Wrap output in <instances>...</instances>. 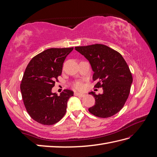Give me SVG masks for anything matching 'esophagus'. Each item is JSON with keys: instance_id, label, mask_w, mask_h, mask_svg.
<instances>
[{"instance_id": "34e87169", "label": "esophagus", "mask_w": 157, "mask_h": 157, "mask_svg": "<svg viewBox=\"0 0 157 157\" xmlns=\"http://www.w3.org/2000/svg\"><path fill=\"white\" fill-rule=\"evenodd\" d=\"M74 94L76 96H79V97H84L85 96V94H83V93H79V92H75Z\"/></svg>"}]
</instances>
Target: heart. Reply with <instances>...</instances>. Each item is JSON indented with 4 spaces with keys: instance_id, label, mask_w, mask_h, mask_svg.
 I'll use <instances>...</instances> for the list:
<instances>
[{
    "instance_id": "obj_1",
    "label": "heart",
    "mask_w": 157,
    "mask_h": 157,
    "mask_svg": "<svg viewBox=\"0 0 157 157\" xmlns=\"http://www.w3.org/2000/svg\"><path fill=\"white\" fill-rule=\"evenodd\" d=\"M74 86L77 90H82L84 88V84L82 82H77L75 83Z\"/></svg>"
}]
</instances>
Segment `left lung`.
Returning <instances> with one entry per match:
<instances>
[{
  "label": "left lung",
  "mask_w": 157,
  "mask_h": 157,
  "mask_svg": "<svg viewBox=\"0 0 157 157\" xmlns=\"http://www.w3.org/2000/svg\"><path fill=\"white\" fill-rule=\"evenodd\" d=\"M75 51L88 60L94 74L92 79L97 81L96 88H102V94H96L95 105L88 109L96 117L107 118L117 113L128 99L133 78L129 67L122 55L109 46L96 44L76 46Z\"/></svg>",
  "instance_id": "obj_1"
}]
</instances>
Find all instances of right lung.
<instances>
[{"label": "right lung", "mask_w": 157, "mask_h": 157, "mask_svg": "<svg viewBox=\"0 0 157 157\" xmlns=\"http://www.w3.org/2000/svg\"><path fill=\"white\" fill-rule=\"evenodd\" d=\"M73 49L45 50L33 57L25 70L20 85L23 101L29 116L42 125L59 121L65 114L69 98L73 96L70 90H65L60 96L52 92L66 56Z\"/></svg>", "instance_id": "1"}]
</instances>
